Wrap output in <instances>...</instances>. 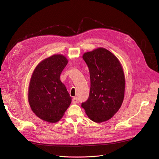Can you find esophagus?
I'll return each mask as SVG.
<instances>
[{
  "mask_svg": "<svg viewBox=\"0 0 159 159\" xmlns=\"http://www.w3.org/2000/svg\"><path fill=\"white\" fill-rule=\"evenodd\" d=\"M77 102H78L77 98H73V99H72V103L73 104H76Z\"/></svg>",
  "mask_w": 159,
  "mask_h": 159,
  "instance_id": "obj_1",
  "label": "esophagus"
}]
</instances>
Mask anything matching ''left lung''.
Here are the masks:
<instances>
[{
	"label": "left lung",
	"instance_id": "left-lung-1",
	"mask_svg": "<svg viewBox=\"0 0 159 159\" xmlns=\"http://www.w3.org/2000/svg\"><path fill=\"white\" fill-rule=\"evenodd\" d=\"M90 78L87 101L82 103L86 115L96 123L111 119L121 107L125 90V77L118 58L104 48L83 54Z\"/></svg>",
	"mask_w": 159,
	"mask_h": 159
}]
</instances>
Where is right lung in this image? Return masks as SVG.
I'll return each mask as SVG.
<instances>
[{
    "label": "right lung",
    "mask_w": 159,
    "mask_h": 159,
    "mask_svg": "<svg viewBox=\"0 0 159 159\" xmlns=\"http://www.w3.org/2000/svg\"><path fill=\"white\" fill-rule=\"evenodd\" d=\"M68 62L63 55L55 54L40 61L32 74L28 102L32 111L43 121L58 122L70 105L72 98L60 80Z\"/></svg>",
    "instance_id": "add662e5"
}]
</instances>
